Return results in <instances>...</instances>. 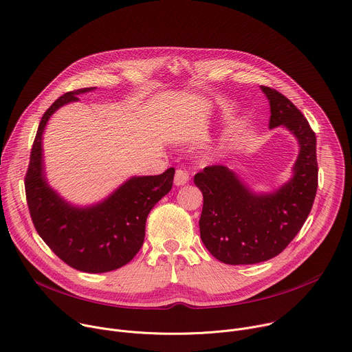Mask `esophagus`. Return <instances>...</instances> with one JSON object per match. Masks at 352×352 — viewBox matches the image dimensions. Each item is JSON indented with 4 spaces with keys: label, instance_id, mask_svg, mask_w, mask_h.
I'll use <instances>...</instances> for the list:
<instances>
[{
    "label": "esophagus",
    "instance_id": "obj_1",
    "mask_svg": "<svg viewBox=\"0 0 352 352\" xmlns=\"http://www.w3.org/2000/svg\"><path fill=\"white\" fill-rule=\"evenodd\" d=\"M188 180H190V176H188V173L186 170H183V169H177L176 170L175 180H173L176 186H183V184L188 183Z\"/></svg>",
    "mask_w": 352,
    "mask_h": 352
}]
</instances>
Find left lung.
Returning a JSON list of instances; mask_svg holds the SVG:
<instances>
[{
  "instance_id": "left-lung-1",
  "label": "left lung",
  "mask_w": 352,
  "mask_h": 352,
  "mask_svg": "<svg viewBox=\"0 0 352 352\" xmlns=\"http://www.w3.org/2000/svg\"><path fill=\"white\" fill-rule=\"evenodd\" d=\"M270 102V129L284 127L298 141L292 177L270 192L253 191L226 166L204 168L194 183L204 197L200 236L225 264H256L280 254L303 226L318 190L316 135L283 94L260 87Z\"/></svg>"
}]
</instances>
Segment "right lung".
Listing matches in <instances>:
<instances>
[{"label": "right lung", "instance_id": "add662e5", "mask_svg": "<svg viewBox=\"0 0 352 352\" xmlns=\"http://www.w3.org/2000/svg\"><path fill=\"white\" fill-rule=\"evenodd\" d=\"M95 89L67 92L46 110L32 146L25 190L33 225L46 245L69 267L98 274L123 267L138 253L146 217L170 191L175 169L156 176H133L92 206L80 207L64 200L46 177L43 133L60 107Z\"/></svg>", "mask_w": 352, "mask_h": 352}]
</instances>
